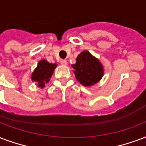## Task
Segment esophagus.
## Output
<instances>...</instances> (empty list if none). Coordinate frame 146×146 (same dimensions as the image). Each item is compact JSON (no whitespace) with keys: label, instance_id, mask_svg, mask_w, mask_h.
I'll return each instance as SVG.
<instances>
[{"label":"esophagus","instance_id":"34e87169","mask_svg":"<svg viewBox=\"0 0 146 146\" xmlns=\"http://www.w3.org/2000/svg\"><path fill=\"white\" fill-rule=\"evenodd\" d=\"M60 63L61 64H62V65H63V66H66L67 65V61L66 60H62L60 61Z\"/></svg>","mask_w":146,"mask_h":146}]
</instances>
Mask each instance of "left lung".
I'll list each match as a JSON object with an SVG mask.
<instances>
[{"label":"left lung","mask_w":146,"mask_h":146,"mask_svg":"<svg viewBox=\"0 0 146 146\" xmlns=\"http://www.w3.org/2000/svg\"><path fill=\"white\" fill-rule=\"evenodd\" d=\"M76 78L83 86H91L101 80L103 76V66L97 58L87 50L80 53L72 65Z\"/></svg>","instance_id":"8db88e82"}]
</instances>
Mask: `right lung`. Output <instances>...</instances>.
I'll list each match as a JSON object with an SVG mask.
<instances>
[{
    "label": "right lung",
    "mask_w": 146,
    "mask_h": 146,
    "mask_svg": "<svg viewBox=\"0 0 146 146\" xmlns=\"http://www.w3.org/2000/svg\"><path fill=\"white\" fill-rule=\"evenodd\" d=\"M56 66V63H50L45 60H42L39 62L37 67L32 73L31 80L37 83V86L43 88L45 83L50 81Z\"/></svg>",
    "instance_id": "1"
}]
</instances>
